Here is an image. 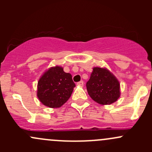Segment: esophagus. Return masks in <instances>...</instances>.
Wrapping results in <instances>:
<instances>
[{
	"mask_svg": "<svg viewBox=\"0 0 152 152\" xmlns=\"http://www.w3.org/2000/svg\"><path fill=\"white\" fill-rule=\"evenodd\" d=\"M77 85L80 86V87H83V85H84V82H83V81H80V82H78Z\"/></svg>",
	"mask_w": 152,
	"mask_h": 152,
	"instance_id": "1",
	"label": "esophagus"
}]
</instances>
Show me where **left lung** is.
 <instances>
[{"mask_svg":"<svg viewBox=\"0 0 152 152\" xmlns=\"http://www.w3.org/2000/svg\"><path fill=\"white\" fill-rule=\"evenodd\" d=\"M86 84L89 96L98 104L107 105L115 102L120 97V83L107 68L95 67Z\"/></svg>","mask_w":152,"mask_h":152,"instance_id":"1","label":"left lung"}]
</instances>
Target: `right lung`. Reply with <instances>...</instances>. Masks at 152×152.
Listing matches in <instances>:
<instances>
[{
	"instance_id": "add662e5",
	"label": "right lung",
	"mask_w": 152,
	"mask_h": 152,
	"mask_svg": "<svg viewBox=\"0 0 152 152\" xmlns=\"http://www.w3.org/2000/svg\"><path fill=\"white\" fill-rule=\"evenodd\" d=\"M75 87L70 73L60 66L52 67L39 78L37 96L42 104L59 108L70 99Z\"/></svg>"
}]
</instances>
